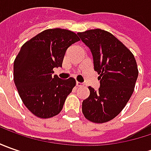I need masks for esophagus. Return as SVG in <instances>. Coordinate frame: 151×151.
Returning <instances> with one entry per match:
<instances>
[{"label":"esophagus","instance_id":"esophagus-1","mask_svg":"<svg viewBox=\"0 0 151 151\" xmlns=\"http://www.w3.org/2000/svg\"><path fill=\"white\" fill-rule=\"evenodd\" d=\"M76 86H77L78 87H81V86H84V83H82V82H79V81H76Z\"/></svg>","mask_w":151,"mask_h":151}]
</instances>
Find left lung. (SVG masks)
Instances as JSON below:
<instances>
[{
  "instance_id": "left-lung-1",
  "label": "left lung",
  "mask_w": 151,
  "mask_h": 151,
  "mask_svg": "<svg viewBox=\"0 0 151 151\" xmlns=\"http://www.w3.org/2000/svg\"><path fill=\"white\" fill-rule=\"evenodd\" d=\"M77 34L90 49L94 70L100 75V87H88L90 96L82 102V113L93 123H106L119 115L134 92L139 74L136 60L107 31L92 29Z\"/></svg>"
}]
</instances>
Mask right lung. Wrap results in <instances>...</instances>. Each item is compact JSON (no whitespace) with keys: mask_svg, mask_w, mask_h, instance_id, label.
I'll use <instances>...</instances> for the list:
<instances>
[{"mask_svg":"<svg viewBox=\"0 0 151 151\" xmlns=\"http://www.w3.org/2000/svg\"><path fill=\"white\" fill-rule=\"evenodd\" d=\"M79 40L75 32L55 28L22 46L14 61V82L22 102L35 116L49 119L60 113L76 80L53 76V69L62 67L67 49Z\"/></svg>","mask_w":151,"mask_h":151,"instance_id":"right-lung-1","label":"right lung"}]
</instances>
